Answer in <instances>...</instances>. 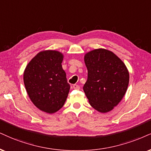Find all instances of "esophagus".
<instances>
[{
	"mask_svg": "<svg viewBox=\"0 0 151 151\" xmlns=\"http://www.w3.org/2000/svg\"><path fill=\"white\" fill-rule=\"evenodd\" d=\"M73 89H75V90H80V86L78 85H73Z\"/></svg>",
	"mask_w": 151,
	"mask_h": 151,
	"instance_id": "34e87169",
	"label": "esophagus"
}]
</instances>
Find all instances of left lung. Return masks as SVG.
I'll return each mask as SVG.
<instances>
[{
    "label": "left lung",
    "instance_id": "left-lung-1",
    "mask_svg": "<svg viewBox=\"0 0 151 151\" xmlns=\"http://www.w3.org/2000/svg\"><path fill=\"white\" fill-rule=\"evenodd\" d=\"M87 80L83 90L90 105L107 113L119 104L125 94L129 74L123 61L114 53L96 49L85 55Z\"/></svg>",
    "mask_w": 151,
    "mask_h": 151
}]
</instances>
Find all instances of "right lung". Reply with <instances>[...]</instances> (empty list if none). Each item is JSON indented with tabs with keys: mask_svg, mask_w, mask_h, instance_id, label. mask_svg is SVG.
Instances as JSON below:
<instances>
[{
	"mask_svg": "<svg viewBox=\"0 0 151 151\" xmlns=\"http://www.w3.org/2000/svg\"><path fill=\"white\" fill-rule=\"evenodd\" d=\"M63 55L55 50L42 51L26 67L24 83L29 98L36 106L47 113L62 108L70 90L62 68Z\"/></svg>",
	"mask_w": 151,
	"mask_h": 151,
	"instance_id": "right-lung-1",
	"label": "right lung"
}]
</instances>
